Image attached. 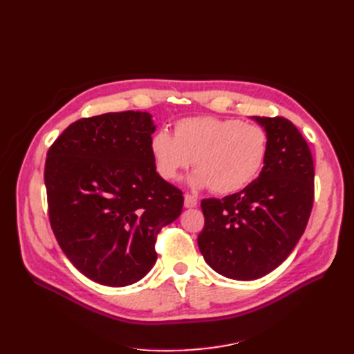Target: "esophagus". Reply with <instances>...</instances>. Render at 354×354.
Wrapping results in <instances>:
<instances>
[{
  "label": "esophagus",
  "instance_id": "obj_1",
  "mask_svg": "<svg viewBox=\"0 0 354 354\" xmlns=\"http://www.w3.org/2000/svg\"><path fill=\"white\" fill-rule=\"evenodd\" d=\"M196 205H198V199H196V196L186 194V195H185V207H186V208H195Z\"/></svg>",
  "mask_w": 354,
  "mask_h": 354
}]
</instances>
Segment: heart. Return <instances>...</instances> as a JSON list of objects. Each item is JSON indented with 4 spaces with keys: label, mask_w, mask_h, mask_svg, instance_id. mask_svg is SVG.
<instances>
[{
    "label": "heart",
    "mask_w": 354,
    "mask_h": 354,
    "mask_svg": "<svg viewBox=\"0 0 354 354\" xmlns=\"http://www.w3.org/2000/svg\"><path fill=\"white\" fill-rule=\"evenodd\" d=\"M269 145V134L259 124L205 116L178 121L174 136L156 131L149 149L156 173L164 180H176L194 162L192 185L230 195L260 174Z\"/></svg>",
    "instance_id": "heart-1"
}]
</instances>
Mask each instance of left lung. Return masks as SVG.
<instances>
[{"mask_svg":"<svg viewBox=\"0 0 354 354\" xmlns=\"http://www.w3.org/2000/svg\"><path fill=\"white\" fill-rule=\"evenodd\" d=\"M269 134L259 178L223 199H203L198 236L203 259L217 273L254 281L281 266L306 230L315 201L312 152L282 116H252Z\"/></svg>","mask_w":354,"mask_h":354,"instance_id":"obj_1","label":"left lung"}]
</instances>
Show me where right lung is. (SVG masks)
Returning <instances> with one entry per match:
<instances>
[{
    "mask_svg": "<svg viewBox=\"0 0 354 354\" xmlns=\"http://www.w3.org/2000/svg\"><path fill=\"white\" fill-rule=\"evenodd\" d=\"M147 112L71 124L47 152L48 217L62 251L88 279L131 285L156 261L158 233L183 209V192L153 167Z\"/></svg>",
    "mask_w": 354,
    "mask_h": 354,
    "instance_id": "1",
    "label": "right lung"
}]
</instances>
